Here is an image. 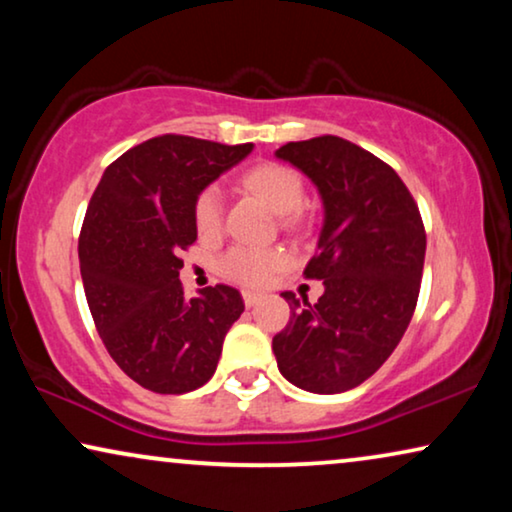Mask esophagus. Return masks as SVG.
<instances>
[{"instance_id": "esophagus-1", "label": "esophagus", "mask_w": 512, "mask_h": 512, "mask_svg": "<svg viewBox=\"0 0 512 512\" xmlns=\"http://www.w3.org/2000/svg\"><path fill=\"white\" fill-rule=\"evenodd\" d=\"M242 300H244V305H247V307H254L258 300H261V296H258V293H254V291H242Z\"/></svg>"}]
</instances>
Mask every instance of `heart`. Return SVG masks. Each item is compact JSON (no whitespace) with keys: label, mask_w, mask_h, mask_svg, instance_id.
<instances>
[{"label":"heart","mask_w":512,"mask_h":512,"mask_svg":"<svg viewBox=\"0 0 512 512\" xmlns=\"http://www.w3.org/2000/svg\"><path fill=\"white\" fill-rule=\"evenodd\" d=\"M244 188L256 193L258 198L268 202L272 212L282 214V223L286 228H296L300 223V205L305 198V184L300 174L291 167L279 163H261L249 167L242 174ZM193 221L202 237L219 235L223 221V195L219 186L209 184L195 195L193 202ZM286 263V254L277 247H230L219 261L216 270L221 277L230 282L261 289L272 279L277 270Z\"/></svg>","instance_id":"obj_1"}]
</instances>
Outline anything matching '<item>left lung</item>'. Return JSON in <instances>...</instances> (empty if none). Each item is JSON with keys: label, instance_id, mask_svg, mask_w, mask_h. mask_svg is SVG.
<instances>
[{"label": "left lung", "instance_id": "left-lung-1", "mask_svg": "<svg viewBox=\"0 0 512 512\" xmlns=\"http://www.w3.org/2000/svg\"><path fill=\"white\" fill-rule=\"evenodd\" d=\"M317 184L324 228L305 279H321L317 303L282 296L291 319L275 338L279 373L312 394H340L389 359L422 286L426 230L391 165L347 139L321 135L277 149Z\"/></svg>", "mask_w": 512, "mask_h": 512}]
</instances>
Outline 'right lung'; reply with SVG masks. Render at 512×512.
Segmentation results:
<instances>
[{"label":"right lung","mask_w":512,"mask_h":512,"mask_svg":"<svg viewBox=\"0 0 512 512\" xmlns=\"http://www.w3.org/2000/svg\"><path fill=\"white\" fill-rule=\"evenodd\" d=\"M251 144L160 135L104 170L79 235V263L95 328L130 380L156 394H186L219 363L244 303L216 284L186 298L181 254L198 240L193 202Z\"/></svg>","instance_id":"add662e5"}]
</instances>
